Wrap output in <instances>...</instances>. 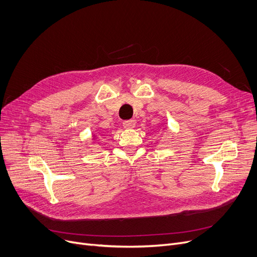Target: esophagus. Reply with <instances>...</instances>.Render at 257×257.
Listing matches in <instances>:
<instances>
[{"label":"esophagus","mask_w":257,"mask_h":257,"mask_svg":"<svg viewBox=\"0 0 257 257\" xmlns=\"http://www.w3.org/2000/svg\"><path fill=\"white\" fill-rule=\"evenodd\" d=\"M123 126L126 129H132L136 127V120L134 119H128V120H124L123 121Z\"/></svg>","instance_id":"obj_1"}]
</instances>
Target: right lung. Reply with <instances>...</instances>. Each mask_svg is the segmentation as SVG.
I'll list each match as a JSON object with an SVG mask.
<instances>
[{
	"label": "right lung",
	"mask_w": 257,
	"mask_h": 257,
	"mask_svg": "<svg viewBox=\"0 0 257 257\" xmlns=\"http://www.w3.org/2000/svg\"><path fill=\"white\" fill-rule=\"evenodd\" d=\"M97 142V134H92V144Z\"/></svg>",
	"instance_id": "right-lung-1"
}]
</instances>
